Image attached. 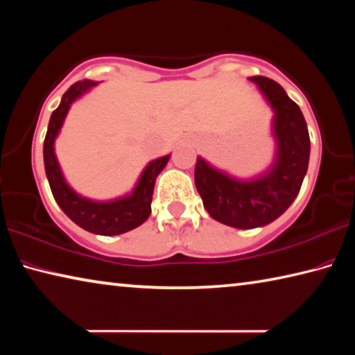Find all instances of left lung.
Returning a JSON list of instances; mask_svg holds the SVG:
<instances>
[{
	"label": "left lung",
	"mask_w": 355,
	"mask_h": 355,
	"mask_svg": "<svg viewBox=\"0 0 355 355\" xmlns=\"http://www.w3.org/2000/svg\"><path fill=\"white\" fill-rule=\"evenodd\" d=\"M275 112V163L266 175L241 182L197 158L196 188L213 219L235 228L263 227L284 214L299 194L307 173L310 136L299 106L284 87L266 76H250Z\"/></svg>",
	"instance_id": "left-lung-1"
}]
</instances>
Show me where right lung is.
<instances>
[{
    "label": "right lung",
    "instance_id": "right-lung-1",
    "mask_svg": "<svg viewBox=\"0 0 355 355\" xmlns=\"http://www.w3.org/2000/svg\"><path fill=\"white\" fill-rule=\"evenodd\" d=\"M95 84L97 83L89 80L78 81L71 84L69 91L64 94L61 105L53 111L50 123H48L44 142V163L53 197L62 211L84 230L97 233V235L111 236L133 230L147 220L150 213H152L150 205H152L156 177L166 167L169 155L152 161L142 172L133 194L123 197V199L114 202H92L71 191L69 184L65 183L61 169H59L55 155V139L62 127L70 105L78 97H81L84 92L94 87Z\"/></svg>",
    "mask_w": 355,
    "mask_h": 355
}]
</instances>
